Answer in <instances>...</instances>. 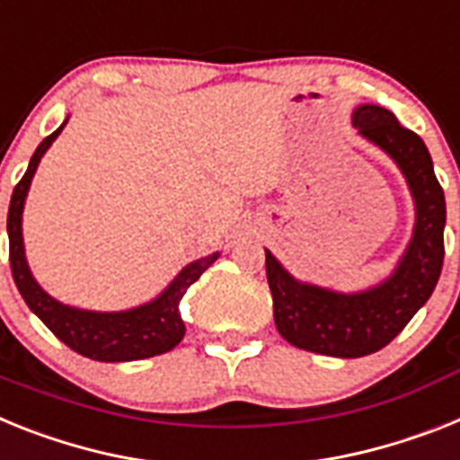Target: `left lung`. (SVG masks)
Listing matches in <instances>:
<instances>
[{
    "label": "left lung",
    "instance_id": "1",
    "mask_svg": "<svg viewBox=\"0 0 460 460\" xmlns=\"http://www.w3.org/2000/svg\"><path fill=\"white\" fill-rule=\"evenodd\" d=\"M353 126L395 158L414 194V238L397 271L379 288L360 295H337L296 283L266 252L278 332L296 349L334 358H362L388 346L430 299L445 261V191L423 140L379 105L358 107Z\"/></svg>",
    "mask_w": 460,
    "mask_h": 460
}]
</instances>
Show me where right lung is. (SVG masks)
Instances as JSON below:
<instances>
[{
  "label": "right lung",
  "mask_w": 460,
  "mask_h": 460,
  "mask_svg": "<svg viewBox=\"0 0 460 460\" xmlns=\"http://www.w3.org/2000/svg\"><path fill=\"white\" fill-rule=\"evenodd\" d=\"M63 126L49 137H44V142L37 146V152L30 158L25 175L21 177V182L15 184L13 194H11L6 229H9V261L15 288L22 295L27 306L40 315L41 323L60 341L67 343L69 349L76 350L79 355L91 358V360L128 362L168 353L184 337V323L180 318V302H182L184 292L199 280L200 273L206 271L212 261L217 260V254H210V257H203V260L189 264L156 302L133 308V311H123V314H93V311L63 306L34 283L32 273L27 269L21 234L22 203H25L27 189L32 182L40 158L51 146Z\"/></svg>",
  "instance_id": "1"
}]
</instances>
